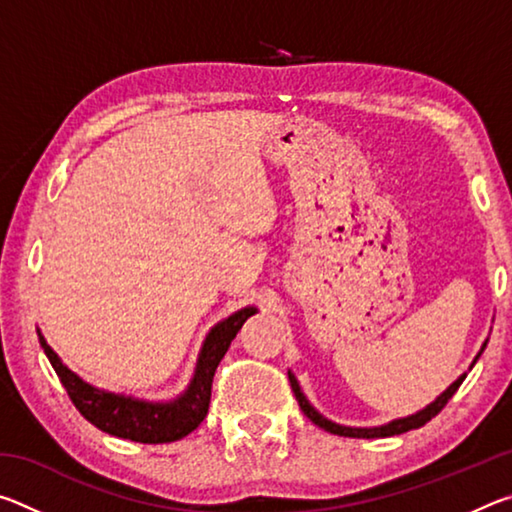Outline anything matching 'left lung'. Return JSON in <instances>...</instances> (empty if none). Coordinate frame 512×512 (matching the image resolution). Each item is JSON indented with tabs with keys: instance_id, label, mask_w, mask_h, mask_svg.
Here are the masks:
<instances>
[{
	"instance_id": "8db88e82",
	"label": "left lung",
	"mask_w": 512,
	"mask_h": 512,
	"mask_svg": "<svg viewBox=\"0 0 512 512\" xmlns=\"http://www.w3.org/2000/svg\"><path fill=\"white\" fill-rule=\"evenodd\" d=\"M485 345H488V341H483L479 354H476L474 361H472V366H474L476 361H479L481 352L485 350ZM472 366H470V368H472ZM465 377H467V372H463V375L458 377V379L454 381V384H449V386L445 388V391L440 393L431 404H427V406H424V409L415 411V413H411V415H406V418H397V420H391V422H386V424H379V427H345V424L327 420L323 413H318V411L314 409V406H311V402L307 400L305 393H302V388H300V384H298L296 375H293V372L289 370L291 391L296 393V400H298V404H300L302 413H305L311 422L318 424L320 429H325V431H329V433H336V436H345V438H388V436H397V433H406V431H411V429L422 427V424H427L431 418H436V415H438L440 411H443V406H445L449 400H452V395L458 391V386L463 384Z\"/></svg>"
}]
</instances>
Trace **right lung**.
<instances>
[{
  "instance_id": "obj_1",
  "label": "right lung",
  "mask_w": 512,
  "mask_h": 512,
  "mask_svg": "<svg viewBox=\"0 0 512 512\" xmlns=\"http://www.w3.org/2000/svg\"><path fill=\"white\" fill-rule=\"evenodd\" d=\"M257 314V307H244L235 314L223 318L207 332L203 348L198 352L194 377L187 388L173 400H140V397L103 391L88 384L76 372L69 370L63 359L51 350L45 336L38 329V339L47 359L54 366L60 384L65 386L69 400L74 402L76 409L85 420L92 422L94 427L110 433V436L133 440V443H173V440L185 438L192 433L198 424L205 420L207 409H210L212 397V379L216 366L228 352L232 339H235L241 325Z\"/></svg>"
}]
</instances>
